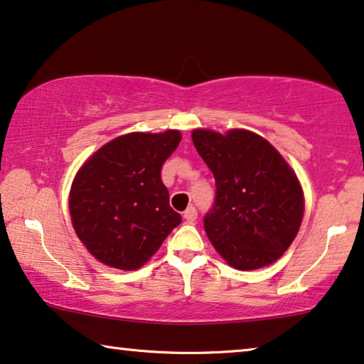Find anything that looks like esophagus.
<instances>
[{
  "mask_svg": "<svg viewBox=\"0 0 364 364\" xmlns=\"http://www.w3.org/2000/svg\"><path fill=\"white\" fill-rule=\"evenodd\" d=\"M184 220H186L188 223H193L196 222V218H198V210H196V207H188L186 210H184Z\"/></svg>",
  "mask_w": 364,
  "mask_h": 364,
  "instance_id": "34e87169",
  "label": "esophagus"
}]
</instances>
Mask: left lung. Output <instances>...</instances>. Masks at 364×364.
<instances>
[{"instance_id":"left-lung-1","label":"left lung","mask_w":364,"mask_h":364,"mask_svg":"<svg viewBox=\"0 0 364 364\" xmlns=\"http://www.w3.org/2000/svg\"><path fill=\"white\" fill-rule=\"evenodd\" d=\"M191 137L215 178V200L204 217L213 247L238 270L275 262L303 220L304 198L295 171L256 132L194 129Z\"/></svg>"}]
</instances>
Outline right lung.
<instances>
[{
	"mask_svg": "<svg viewBox=\"0 0 364 364\" xmlns=\"http://www.w3.org/2000/svg\"><path fill=\"white\" fill-rule=\"evenodd\" d=\"M180 141L175 129L129 132L107 142L80 166L69 193V213L97 261L139 269L181 223L160 176Z\"/></svg>",
	"mask_w": 364,
	"mask_h": 364,
	"instance_id": "obj_1",
	"label": "right lung"
}]
</instances>
